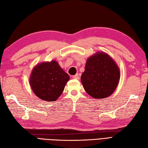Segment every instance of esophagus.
<instances>
[{
    "instance_id": "34e87169",
    "label": "esophagus",
    "mask_w": 148,
    "mask_h": 148,
    "mask_svg": "<svg viewBox=\"0 0 148 148\" xmlns=\"http://www.w3.org/2000/svg\"><path fill=\"white\" fill-rule=\"evenodd\" d=\"M73 78H74V79H77V80H78V78H79V76H78V74H76L75 75H73Z\"/></svg>"
}]
</instances>
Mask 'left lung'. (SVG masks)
<instances>
[{"mask_svg":"<svg viewBox=\"0 0 148 148\" xmlns=\"http://www.w3.org/2000/svg\"><path fill=\"white\" fill-rule=\"evenodd\" d=\"M120 77V69L108 54L98 52L87 60L81 82L86 92L95 99L111 96Z\"/></svg>","mask_w":148,"mask_h":148,"instance_id":"8db88e82","label":"left lung"}]
</instances>
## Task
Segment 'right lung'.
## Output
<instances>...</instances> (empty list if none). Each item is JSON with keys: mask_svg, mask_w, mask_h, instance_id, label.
I'll return each mask as SVG.
<instances>
[{"mask_svg": "<svg viewBox=\"0 0 148 148\" xmlns=\"http://www.w3.org/2000/svg\"><path fill=\"white\" fill-rule=\"evenodd\" d=\"M69 75L55 60L42 62L33 69L29 85L34 94L42 100L55 101L63 93Z\"/></svg>", "mask_w": 148, "mask_h": 148, "instance_id": "obj_1", "label": "right lung"}]
</instances>
